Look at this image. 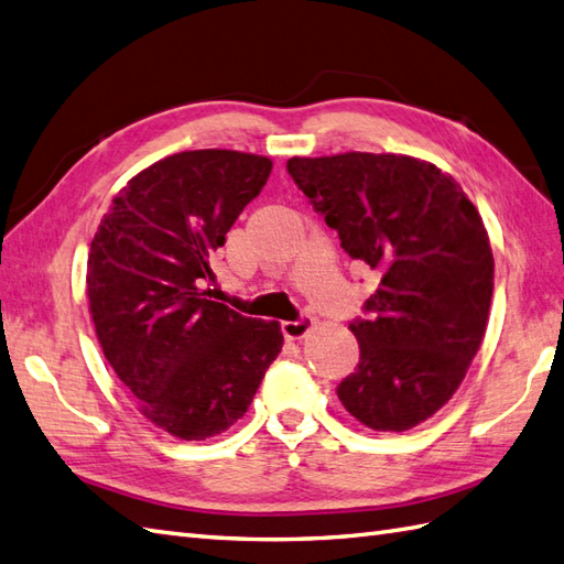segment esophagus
<instances>
[{"label":"esophagus","mask_w":564,"mask_h":564,"mask_svg":"<svg viewBox=\"0 0 564 564\" xmlns=\"http://www.w3.org/2000/svg\"><path fill=\"white\" fill-rule=\"evenodd\" d=\"M314 326L312 317H300L297 322H283L281 324V332L288 338V341H300V338H305L307 332Z\"/></svg>","instance_id":"1"}]
</instances>
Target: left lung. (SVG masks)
<instances>
[{"instance_id":"8db88e82","label":"left lung","mask_w":564,"mask_h":564,"mask_svg":"<svg viewBox=\"0 0 564 564\" xmlns=\"http://www.w3.org/2000/svg\"><path fill=\"white\" fill-rule=\"evenodd\" d=\"M288 173L344 250L379 273L372 317L350 324L358 370L336 394L365 427L411 430L454 397L486 336L495 259L478 208L413 155H293Z\"/></svg>"}]
</instances>
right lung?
I'll list each match as a JSON object with an SVG mask.
<instances>
[{
    "label": "right lung",
    "instance_id": "1",
    "mask_svg": "<svg viewBox=\"0 0 564 564\" xmlns=\"http://www.w3.org/2000/svg\"><path fill=\"white\" fill-rule=\"evenodd\" d=\"M271 167L228 149L167 155L117 192L90 242L86 293L102 356L141 415L177 440L238 423L283 348L279 322L206 297L214 254Z\"/></svg>",
    "mask_w": 564,
    "mask_h": 564
}]
</instances>
